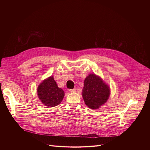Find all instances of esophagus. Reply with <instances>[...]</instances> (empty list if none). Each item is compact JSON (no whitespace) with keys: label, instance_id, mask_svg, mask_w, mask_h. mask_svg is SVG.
I'll return each mask as SVG.
<instances>
[{"label":"esophagus","instance_id":"34e87169","mask_svg":"<svg viewBox=\"0 0 150 150\" xmlns=\"http://www.w3.org/2000/svg\"><path fill=\"white\" fill-rule=\"evenodd\" d=\"M69 91L70 92H75L76 91V88H74V89H70Z\"/></svg>","mask_w":150,"mask_h":150}]
</instances>
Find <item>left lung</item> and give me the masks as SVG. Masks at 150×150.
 Listing matches in <instances>:
<instances>
[{"instance_id":"1","label":"left lung","mask_w":150,"mask_h":150,"mask_svg":"<svg viewBox=\"0 0 150 150\" xmlns=\"http://www.w3.org/2000/svg\"><path fill=\"white\" fill-rule=\"evenodd\" d=\"M82 96L88 108L98 109L107 101L110 96V88L99 76L89 74L85 78Z\"/></svg>"}]
</instances>
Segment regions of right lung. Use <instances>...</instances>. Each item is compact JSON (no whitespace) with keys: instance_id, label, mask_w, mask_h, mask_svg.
<instances>
[{"instance_id":"right-lung-1","label":"right lung","mask_w":150,"mask_h":150,"mask_svg":"<svg viewBox=\"0 0 150 150\" xmlns=\"http://www.w3.org/2000/svg\"><path fill=\"white\" fill-rule=\"evenodd\" d=\"M38 96L46 106L54 107L61 103L64 97V92L58 86L53 76H50L44 80L38 86Z\"/></svg>"}]
</instances>
